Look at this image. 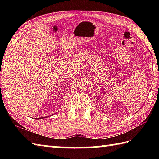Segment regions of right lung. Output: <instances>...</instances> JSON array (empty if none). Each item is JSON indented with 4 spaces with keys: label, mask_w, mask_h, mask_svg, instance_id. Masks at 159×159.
<instances>
[{
    "label": "right lung",
    "mask_w": 159,
    "mask_h": 159,
    "mask_svg": "<svg viewBox=\"0 0 159 159\" xmlns=\"http://www.w3.org/2000/svg\"><path fill=\"white\" fill-rule=\"evenodd\" d=\"M48 117H49V116H45V117H41V118H36V119H42L43 118H48Z\"/></svg>",
    "instance_id": "1"
}]
</instances>
